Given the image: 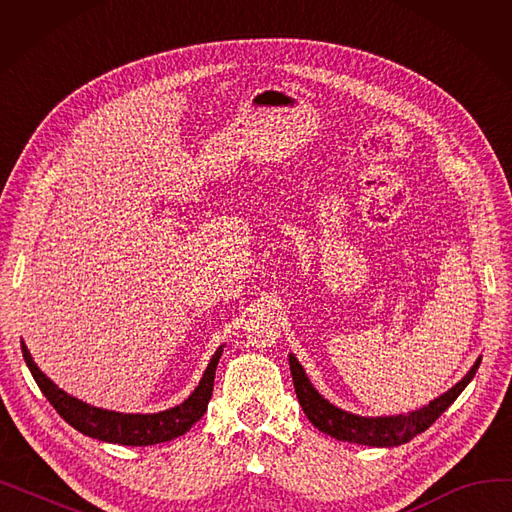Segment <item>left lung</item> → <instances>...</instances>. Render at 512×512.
Wrapping results in <instances>:
<instances>
[{
    "label": "left lung",
    "mask_w": 512,
    "mask_h": 512,
    "mask_svg": "<svg viewBox=\"0 0 512 512\" xmlns=\"http://www.w3.org/2000/svg\"><path fill=\"white\" fill-rule=\"evenodd\" d=\"M288 363L292 371L294 392H297V398L301 402L305 415L319 429V432H324L336 440L353 442V444L400 446L413 440L417 434L425 432V429L432 425L456 398H459V394L473 380L481 359L475 361L471 371L459 384L452 386L440 398L429 402L427 407L413 411L409 415H392V417H359L330 405V402L311 386L301 363L292 355L288 357Z\"/></svg>",
    "instance_id": "1"
}]
</instances>
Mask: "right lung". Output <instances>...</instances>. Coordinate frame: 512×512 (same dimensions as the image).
I'll list each match as a JSON object with an SVG mask.
<instances>
[{"instance_id": "add662e5", "label": "right lung", "mask_w": 512, "mask_h": 512, "mask_svg": "<svg viewBox=\"0 0 512 512\" xmlns=\"http://www.w3.org/2000/svg\"><path fill=\"white\" fill-rule=\"evenodd\" d=\"M20 346H22V357L26 365H29L37 386L41 388L45 398L51 402L53 409L60 413V417L66 423H70L74 429H78L80 434H85L89 438L122 444V446H151V444L168 442L186 434L188 429L193 427V423H197L207 411V402L213 392L215 367H218V361L224 351L222 346L215 351L199 386L182 402V405L161 413H153V415H130V413L103 411L66 394L49 378H45L43 371L35 365L29 348L24 346V342H20Z\"/></svg>"}]
</instances>
